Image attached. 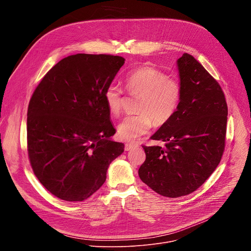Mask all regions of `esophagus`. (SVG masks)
Returning <instances> with one entry per match:
<instances>
[{
    "label": "esophagus",
    "instance_id": "1",
    "mask_svg": "<svg viewBox=\"0 0 251 251\" xmlns=\"http://www.w3.org/2000/svg\"><path fill=\"white\" fill-rule=\"evenodd\" d=\"M138 147V144H136V143H126L125 144V151H130L134 148H137Z\"/></svg>",
    "mask_w": 251,
    "mask_h": 251
}]
</instances>
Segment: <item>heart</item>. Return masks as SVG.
I'll list each match as a JSON object with an SVG mask.
<instances>
[{"mask_svg": "<svg viewBox=\"0 0 251 251\" xmlns=\"http://www.w3.org/2000/svg\"><path fill=\"white\" fill-rule=\"evenodd\" d=\"M127 89L132 94L142 95L138 115L125 117L117 127L119 138L126 141L134 140L147 134L153 126L167 124L176 114L180 106L183 87L180 80L169 77L164 71L143 66L127 75ZM104 101L107 108L114 116H118L123 108V91L114 83L104 90Z\"/></svg>", "mask_w": 251, "mask_h": 251, "instance_id": "obj_1", "label": "heart"}]
</instances>
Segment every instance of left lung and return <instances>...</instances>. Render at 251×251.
I'll use <instances>...</instances> for the list:
<instances>
[{"label":"left lung","mask_w":251,"mask_h":251,"mask_svg":"<svg viewBox=\"0 0 251 251\" xmlns=\"http://www.w3.org/2000/svg\"><path fill=\"white\" fill-rule=\"evenodd\" d=\"M183 95L174 117L151 137L164 146H143V183L167 198L199 189L219 166L225 151L227 105L219 82L191 54L176 60Z\"/></svg>","instance_id":"1"}]
</instances>
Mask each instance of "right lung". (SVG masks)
Wrapping results in <instances>:
<instances>
[{"label": "right lung", "instance_id": "1", "mask_svg": "<svg viewBox=\"0 0 251 251\" xmlns=\"http://www.w3.org/2000/svg\"><path fill=\"white\" fill-rule=\"evenodd\" d=\"M122 56L77 53L58 61L35 88L27 108V153L33 174L53 196L82 201L106 181L124 152L104 90L124 64Z\"/></svg>", "mask_w": 251, "mask_h": 251}]
</instances>
